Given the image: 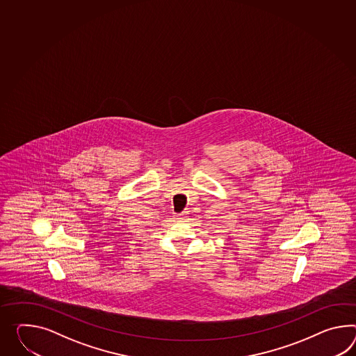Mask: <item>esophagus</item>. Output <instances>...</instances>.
I'll use <instances>...</instances> for the list:
<instances>
[{"mask_svg":"<svg viewBox=\"0 0 356 356\" xmlns=\"http://www.w3.org/2000/svg\"><path fill=\"white\" fill-rule=\"evenodd\" d=\"M177 217H179V218H185V217H186V212L184 211V212H181V213H180Z\"/></svg>","mask_w":356,"mask_h":356,"instance_id":"34e87169","label":"esophagus"}]
</instances>
